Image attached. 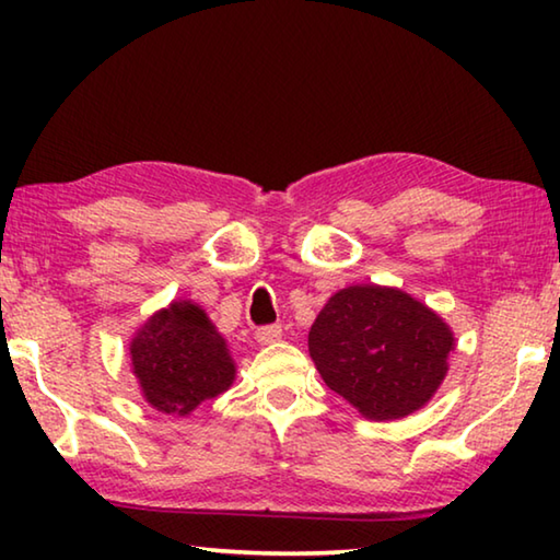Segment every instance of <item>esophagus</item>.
Returning <instances> with one entry per match:
<instances>
[{"mask_svg":"<svg viewBox=\"0 0 560 560\" xmlns=\"http://www.w3.org/2000/svg\"><path fill=\"white\" fill-rule=\"evenodd\" d=\"M257 340L261 346H269V343H277V340L281 338V326H277V324H271V326H259L257 328Z\"/></svg>","mask_w":560,"mask_h":560,"instance_id":"1","label":"esophagus"}]
</instances>
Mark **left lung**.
I'll return each instance as SVG.
<instances>
[{
    "mask_svg": "<svg viewBox=\"0 0 560 560\" xmlns=\"http://www.w3.org/2000/svg\"><path fill=\"white\" fill-rule=\"evenodd\" d=\"M452 348V330L434 311L385 287L338 291L308 334L326 385L371 420L420 410L444 381Z\"/></svg>",
    "mask_w": 560,
    "mask_h": 560,
    "instance_id": "obj_1",
    "label": "left lung"
}]
</instances>
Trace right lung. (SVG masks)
Instances as JSON below:
<instances>
[{"label": "right lung", "mask_w": 560, "mask_h": 560, "mask_svg": "<svg viewBox=\"0 0 560 560\" xmlns=\"http://www.w3.org/2000/svg\"><path fill=\"white\" fill-rule=\"evenodd\" d=\"M130 355L145 400L167 415L192 412L234 381L224 338L192 303H173L150 318L132 338Z\"/></svg>", "instance_id": "add662e5"}]
</instances>
